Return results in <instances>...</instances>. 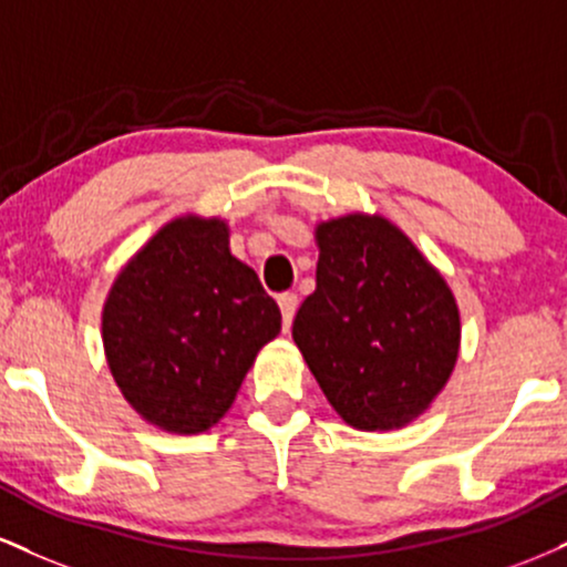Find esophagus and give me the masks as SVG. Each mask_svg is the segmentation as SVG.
Listing matches in <instances>:
<instances>
[{"label": "esophagus", "mask_w": 567, "mask_h": 567, "mask_svg": "<svg viewBox=\"0 0 567 567\" xmlns=\"http://www.w3.org/2000/svg\"><path fill=\"white\" fill-rule=\"evenodd\" d=\"M277 303H279V311H282L285 332H288L292 324V317H296V309H298V296L296 292H282V296L277 298Z\"/></svg>", "instance_id": "1"}]
</instances>
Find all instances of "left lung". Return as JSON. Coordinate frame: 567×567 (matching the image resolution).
Here are the masks:
<instances>
[{"label": "left lung", "instance_id": "left-lung-1", "mask_svg": "<svg viewBox=\"0 0 567 567\" xmlns=\"http://www.w3.org/2000/svg\"><path fill=\"white\" fill-rule=\"evenodd\" d=\"M317 290L292 340L324 399L364 433L425 414L460 359V306L446 277L391 218L353 210L317 221Z\"/></svg>", "mask_w": 567, "mask_h": 567}]
</instances>
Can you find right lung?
<instances>
[{"label": "right lung", "mask_w": 567, "mask_h": 567, "mask_svg": "<svg viewBox=\"0 0 567 567\" xmlns=\"http://www.w3.org/2000/svg\"><path fill=\"white\" fill-rule=\"evenodd\" d=\"M279 330V306L231 256L218 216L163 224L121 266L102 306L115 385L147 425L172 435L210 431Z\"/></svg>", "instance_id": "add662e5"}]
</instances>
